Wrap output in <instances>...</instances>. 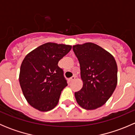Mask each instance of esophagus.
<instances>
[{"instance_id": "obj_1", "label": "esophagus", "mask_w": 135, "mask_h": 135, "mask_svg": "<svg viewBox=\"0 0 135 135\" xmlns=\"http://www.w3.org/2000/svg\"><path fill=\"white\" fill-rule=\"evenodd\" d=\"M75 78H76V76H72V77L70 78H69V80H70V81H73V80H75Z\"/></svg>"}]
</instances>
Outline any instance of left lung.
<instances>
[{
    "mask_svg": "<svg viewBox=\"0 0 135 135\" xmlns=\"http://www.w3.org/2000/svg\"><path fill=\"white\" fill-rule=\"evenodd\" d=\"M79 61L83 87L75 92L81 108L95 110L104 105L114 93L118 83V66L114 56L91 42L74 45Z\"/></svg>",
    "mask_w": 135,
    "mask_h": 135,
    "instance_id": "8db88e82",
    "label": "left lung"
}]
</instances>
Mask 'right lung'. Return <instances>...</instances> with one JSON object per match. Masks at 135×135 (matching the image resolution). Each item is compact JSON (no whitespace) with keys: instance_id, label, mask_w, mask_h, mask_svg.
<instances>
[{"instance_id":"add662e5","label":"right lung","mask_w":135,"mask_h":135,"mask_svg":"<svg viewBox=\"0 0 135 135\" xmlns=\"http://www.w3.org/2000/svg\"><path fill=\"white\" fill-rule=\"evenodd\" d=\"M72 46L47 42L28 53L20 67V86L28 104L40 112L54 109L67 86L58 62Z\"/></svg>"}]
</instances>
